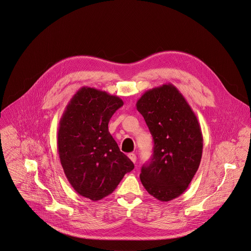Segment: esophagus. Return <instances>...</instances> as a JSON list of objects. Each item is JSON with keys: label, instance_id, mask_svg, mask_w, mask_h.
Returning <instances> with one entry per match:
<instances>
[{"label": "esophagus", "instance_id": "esophagus-1", "mask_svg": "<svg viewBox=\"0 0 251 251\" xmlns=\"http://www.w3.org/2000/svg\"><path fill=\"white\" fill-rule=\"evenodd\" d=\"M128 157H129V158L131 159V161L134 162V163H135L136 160H137V156H136L135 153H129V154H128Z\"/></svg>", "mask_w": 251, "mask_h": 251}]
</instances>
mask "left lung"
Segmentation results:
<instances>
[{
    "label": "left lung",
    "mask_w": 251,
    "mask_h": 251,
    "mask_svg": "<svg viewBox=\"0 0 251 251\" xmlns=\"http://www.w3.org/2000/svg\"><path fill=\"white\" fill-rule=\"evenodd\" d=\"M153 138V154L142 167L141 182L160 201L180 197L201 160L203 138L192 107L172 84L148 90L136 103Z\"/></svg>",
    "instance_id": "1"
}]
</instances>
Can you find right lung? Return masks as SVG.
Returning a JSON list of instances; mask_svg holds the SVG:
<instances>
[{"label": "right lung", "mask_w": 251, "mask_h": 251, "mask_svg": "<svg viewBox=\"0 0 251 251\" xmlns=\"http://www.w3.org/2000/svg\"><path fill=\"white\" fill-rule=\"evenodd\" d=\"M123 100L82 87L69 100L57 129V151L64 174L80 196L98 201L116 189L133 162L120 151L108 122Z\"/></svg>", "instance_id": "right-lung-1"}]
</instances>
